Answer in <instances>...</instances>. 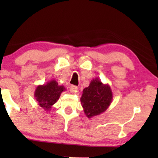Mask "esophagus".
I'll return each instance as SVG.
<instances>
[{
    "label": "esophagus",
    "instance_id": "1",
    "mask_svg": "<svg viewBox=\"0 0 158 158\" xmlns=\"http://www.w3.org/2000/svg\"><path fill=\"white\" fill-rule=\"evenodd\" d=\"M77 86H75V85H70V91L72 92V93H75V92H76L77 90Z\"/></svg>",
    "mask_w": 158,
    "mask_h": 158
}]
</instances>
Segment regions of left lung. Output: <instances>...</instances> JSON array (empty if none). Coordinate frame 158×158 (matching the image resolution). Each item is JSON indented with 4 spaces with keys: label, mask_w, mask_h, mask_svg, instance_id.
I'll return each mask as SVG.
<instances>
[{
    "label": "left lung",
    "mask_w": 158,
    "mask_h": 158,
    "mask_svg": "<svg viewBox=\"0 0 158 158\" xmlns=\"http://www.w3.org/2000/svg\"><path fill=\"white\" fill-rule=\"evenodd\" d=\"M113 99L111 87L103 84L99 78L93 79L88 87L83 90L81 102L88 118L98 116L106 111Z\"/></svg>",
    "instance_id": "8db88e82"
}]
</instances>
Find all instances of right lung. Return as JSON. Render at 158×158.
Listing matches in <instances>:
<instances>
[{
    "label": "right lung",
    "instance_id": "add662e5",
    "mask_svg": "<svg viewBox=\"0 0 158 158\" xmlns=\"http://www.w3.org/2000/svg\"><path fill=\"white\" fill-rule=\"evenodd\" d=\"M64 90L65 88L63 85H59L55 80H52L44 85H39L34 92V97L41 107L45 111H50Z\"/></svg>",
    "mask_w": 158,
    "mask_h": 158
}]
</instances>
